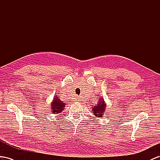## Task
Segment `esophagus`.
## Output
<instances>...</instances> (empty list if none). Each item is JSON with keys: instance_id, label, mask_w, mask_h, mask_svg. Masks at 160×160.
<instances>
[{"instance_id": "1", "label": "esophagus", "mask_w": 160, "mask_h": 160, "mask_svg": "<svg viewBox=\"0 0 160 160\" xmlns=\"http://www.w3.org/2000/svg\"><path fill=\"white\" fill-rule=\"evenodd\" d=\"M78 101H80V98H78Z\"/></svg>"}]
</instances>
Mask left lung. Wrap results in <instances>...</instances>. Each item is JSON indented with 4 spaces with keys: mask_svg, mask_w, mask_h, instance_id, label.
Returning a JSON list of instances; mask_svg holds the SVG:
<instances>
[{
    "mask_svg": "<svg viewBox=\"0 0 160 160\" xmlns=\"http://www.w3.org/2000/svg\"><path fill=\"white\" fill-rule=\"evenodd\" d=\"M105 108V104L104 100L103 99H100L99 103L97 104V105L94 106V108H92V113H94V115H95V116L98 118L102 117L103 116Z\"/></svg>",
    "mask_w": 160,
    "mask_h": 160,
    "instance_id": "8db88e82",
    "label": "left lung"
}]
</instances>
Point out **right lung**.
Returning <instances> with one entry per match:
<instances>
[{
    "mask_svg": "<svg viewBox=\"0 0 160 160\" xmlns=\"http://www.w3.org/2000/svg\"><path fill=\"white\" fill-rule=\"evenodd\" d=\"M51 106V109L53 113H59L60 112H61V111H63V108H65L64 103L60 101L59 97H55V99H53Z\"/></svg>",
    "mask_w": 160,
    "mask_h": 160,
    "instance_id": "obj_1",
    "label": "right lung"
}]
</instances>
